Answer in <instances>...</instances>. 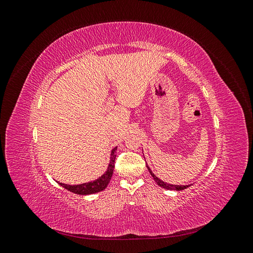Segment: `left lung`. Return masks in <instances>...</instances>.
<instances>
[{
	"instance_id": "obj_1",
	"label": "left lung",
	"mask_w": 253,
	"mask_h": 253,
	"mask_svg": "<svg viewBox=\"0 0 253 253\" xmlns=\"http://www.w3.org/2000/svg\"><path fill=\"white\" fill-rule=\"evenodd\" d=\"M147 168H148V170H149V172L151 173V175L153 176V178H154V180L157 182V185L158 186H160L162 188H164V189H166V190H174V191H181V190H185V189H187V188H189L191 185H186V186H179V185H172V183H168V182H165V181H163L162 179H159L157 176L152 172V170L150 169L149 168V166L147 165Z\"/></svg>"
}]
</instances>
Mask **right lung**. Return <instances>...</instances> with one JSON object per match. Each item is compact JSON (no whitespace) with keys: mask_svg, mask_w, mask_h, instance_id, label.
Wrapping results in <instances>:
<instances>
[{"mask_svg":"<svg viewBox=\"0 0 253 253\" xmlns=\"http://www.w3.org/2000/svg\"><path fill=\"white\" fill-rule=\"evenodd\" d=\"M116 151H117V147H115L111 151V157H110V164L108 166V170H106L100 177H98L97 179L93 181L80 183V185H67V183H63V182H59V181L57 182L60 186H62L63 188L71 191V192L75 194L89 195V194L101 192V191H103L106 187H108L109 182L112 178L114 168H115V159H116Z\"/></svg>","mask_w":253,"mask_h":253,"instance_id":"add662e5","label":"right lung"}]
</instances>
